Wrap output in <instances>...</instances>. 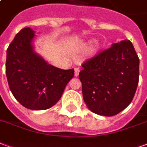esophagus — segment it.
Returning <instances> with one entry per match:
<instances>
[{
	"instance_id": "obj_1",
	"label": "esophagus",
	"mask_w": 147,
	"mask_h": 147,
	"mask_svg": "<svg viewBox=\"0 0 147 147\" xmlns=\"http://www.w3.org/2000/svg\"><path fill=\"white\" fill-rule=\"evenodd\" d=\"M79 73H80V68L79 67H75V76H78Z\"/></svg>"
}]
</instances>
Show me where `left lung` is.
Instances as JSON below:
<instances>
[{"instance_id": "8db88e82", "label": "left lung", "mask_w": 147, "mask_h": 147, "mask_svg": "<svg viewBox=\"0 0 147 147\" xmlns=\"http://www.w3.org/2000/svg\"><path fill=\"white\" fill-rule=\"evenodd\" d=\"M82 67L83 100L91 112L112 117L131 102L139 83V59L130 41L113 43Z\"/></svg>"}]
</instances>
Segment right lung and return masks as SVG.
Segmentation results:
<instances>
[{
	"instance_id": "obj_1",
	"label": "right lung",
	"mask_w": 147,
	"mask_h": 147,
	"mask_svg": "<svg viewBox=\"0 0 147 147\" xmlns=\"http://www.w3.org/2000/svg\"><path fill=\"white\" fill-rule=\"evenodd\" d=\"M35 31L23 28L7 49L6 76L15 98L24 107L44 110L57 104L74 69L63 70L44 60L34 50Z\"/></svg>"
}]
</instances>
